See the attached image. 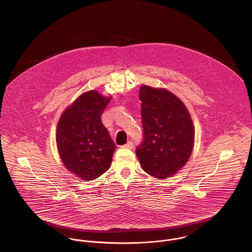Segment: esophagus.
<instances>
[{
    "label": "esophagus",
    "instance_id": "34e87169",
    "mask_svg": "<svg viewBox=\"0 0 252 252\" xmlns=\"http://www.w3.org/2000/svg\"><path fill=\"white\" fill-rule=\"evenodd\" d=\"M122 147L123 148H128V149H133L134 144H133V142H128L127 144L122 145Z\"/></svg>",
    "mask_w": 252,
    "mask_h": 252
}]
</instances>
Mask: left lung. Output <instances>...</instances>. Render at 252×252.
<instances>
[{"label":"left lung","instance_id":"left-lung-1","mask_svg":"<svg viewBox=\"0 0 252 252\" xmlns=\"http://www.w3.org/2000/svg\"><path fill=\"white\" fill-rule=\"evenodd\" d=\"M143 144L136 154L144 172L159 180L177 174L194 146L195 129L185 105L165 88L142 85Z\"/></svg>","mask_w":252,"mask_h":252}]
</instances>
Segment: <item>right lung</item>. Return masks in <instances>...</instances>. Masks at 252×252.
<instances>
[{
  "label": "right lung",
  "instance_id": "right-lung-1",
  "mask_svg": "<svg viewBox=\"0 0 252 252\" xmlns=\"http://www.w3.org/2000/svg\"><path fill=\"white\" fill-rule=\"evenodd\" d=\"M110 100L98 91H87L59 119L56 144L60 158L66 169L80 180H95L110 167L116 146L101 121Z\"/></svg>",
  "mask_w": 252,
  "mask_h": 252
}]
</instances>
